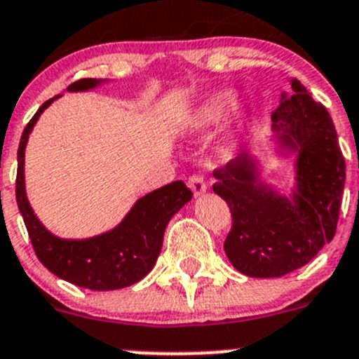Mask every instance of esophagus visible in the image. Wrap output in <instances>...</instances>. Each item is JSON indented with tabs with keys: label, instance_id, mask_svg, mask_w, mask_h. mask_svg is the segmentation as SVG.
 <instances>
[{
	"label": "esophagus",
	"instance_id": "1",
	"mask_svg": "<svg viewBox=\"0 0 359 359\" xmlns=\"http://www.w3.org/2000/svg\"><path fill=\"white\" fill-rule=\"evenodd\" d=\"M189 187L191 191H193L194 196H200V194H203L205 191H207V184H205L203 177L198 175V173H194V175L189 177Z\"/></svg>",
	"mask_w": 359,
	"mask_h": 359
}]
</instances>
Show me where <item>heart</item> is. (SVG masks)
Returning a JSON list of instances; mask_svg holds the SVG:
<instances>
[{
    "label": "heart",
    "instance_id": "obj_1",
    "mask_svg": "<svg viewBox=\"0 0 359 359\" xmlns=\"http://www.w3.org/2000/svg\"><path fill=\"white\" fill-rule=\"evenodd\" d=\"M235 95L231 91H221L205 100L191 117V130L196 133H207V131L217 128L226 119L231 109L235 107Z\"/></svg>",
    "mask_w": 359,
    "mask_h": 359
}]
</instances>
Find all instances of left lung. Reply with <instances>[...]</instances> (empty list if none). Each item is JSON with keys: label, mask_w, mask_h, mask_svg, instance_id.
<instances>
[{"label": "left lung", "mask_w": 359, "mask_h": 359, "mask_svg": "<svg viewBox=\"0 0 359 359\" xmlns=\"http://www.w3.org/2000/svg\"><path fill=\"white\" fill-rule=\"evenodd\" d=\"M272 114L280 156L294 154L290 196L261 180L256 156L242 152L214 170L215 194L228 203L233 226L224 252L247 277H283L307 264L332 242L346 184V161L328 110L300 80Z\"/></svg>", "instance_id": "left-lung-1"}]
</instances>
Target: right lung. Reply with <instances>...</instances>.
<instances>
[{"instance_id": "obj_1", "label": "right lung", "mask_w": 359, "mask_h": 359, "mask_svg": "<svg viewBox=\"0 0 359 359\" xmlns=\"http://www.w3.org/2000/svg\"><path fill=\"white\" fill-rule=\"evenodd\" d=\"M103 82L105 80L100 79L76 80L69 83L68 91H89ZM59 96H54L38 109L20 137L19 151H17L19 165H17L15 198L24 224L40 263L59 279L93 291L128 287L144 279L154 268L156 259L161 252L166 224L193 198V193L187 189L182 180L166 184L142 196L116 228L91 238H59L48 231L27 201L26 184H24V151L38 117Z\"/></svg>"}]
</instances>
